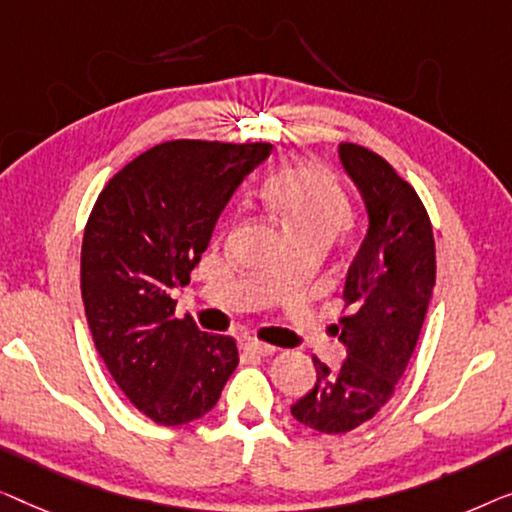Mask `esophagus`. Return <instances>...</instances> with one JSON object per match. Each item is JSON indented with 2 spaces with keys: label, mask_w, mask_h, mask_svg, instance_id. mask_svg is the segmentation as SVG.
I'll list each match as a JSON object with an SVG mask.
<instances>
[{
  "label": "esophagus",
  "mask_w": 512,
  "mask_h": 512,
  "mask_svg": "<svg viewBox=\"0 0 512 512\" xmlns=\"http://www.w3.org/2000/svg\"><path fill=\"white\" fill-rule=\"evenodd\" d=\"M239 348L243 352H250V355H259V357H269V355H273V352H276V348H273V345L262 343V341H255V338H250V336L239 338Z\"/></svg>",
  "instance_id": "obj_1"
}]
</instances>
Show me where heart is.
<instances>
[{
    "label": "heart",
    "instance_id": "heart-1",
    "mask_svg": "<svg viewBox=\"0 0 512 512\" xmlns=\"http://www.w3.org/2000/svg\"><path fill=\"white\" fill-rule=\"evenodd\" d=\"M262 197L290 239L306 234L334 239L350 220V201L341 185L325 171L306 164L273 171L262 187Z\"/></svg>",
    "mask_w": 512,
    "mask_h": 512
}]
</instances>
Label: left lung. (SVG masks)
<instances>
[{
    "label": "left lung",
    "mask_w": 512,
    "mask_h": 512,
    "mask_svg": "<svg viewBox=\"0 0 512 512\" xmlns=\"http://www.w3.org/2000/svg\"><path fill=\"white\" fill-rule=\"evenodd\" d=\"M338 160L364 201L366 234L345 276L348 315L336 327L341 369L313 357L318 380L292 403V417L322 434L371 420L394 394L420 338L436 283V250L420 197L383 157L355 143Z\"/></svg>",
    "instance_id": "1"
}]
</instances>
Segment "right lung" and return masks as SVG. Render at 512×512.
Returning a JSON list of instances; mask_svg holds the SVG:
<instances>
[{
  "instance_id": "obj_1",
  "label": "right lung",
  "mask_w": 512,
  "mask_h": 512,
  "mask_svg": "<svg viewBox=\"0 0 512 512\" xmlns=\"http://www.w3.org/2000/svg\"><path fill=\"white\" fill-rule=\"evenodd\" d=\"M269 143L169 141L115 174L92 208L81 250V294L92 341L125 397L164 427L213 410L239 364L234 338L176 318L171 292Z\"/></svg>"
}]
</instances>
